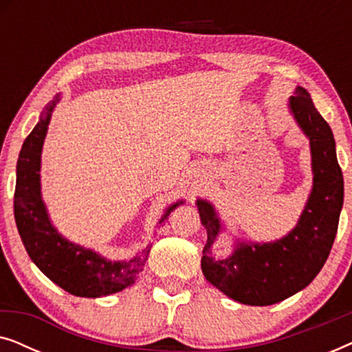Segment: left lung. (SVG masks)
I'll return each mask as SVG.
<instances>
[{"label": "left lung", "instance_id": "left-lung-1", "mask_svg": "<svg viewBox=\"0 0 352 352\" xmlns=\"http://www.w3.org/2000/svg\"><path fill=\"white\" fill-rule=\"evenodd\" d=\"M288 110L309 139L312 168L309 197L290 232L274 242L234 237L232 252L216 258L213 247L219 234L226 232V226L211 201H195L208 235L201 272L226 296L248 306L276 305L314 280L329 258L343 208V173L336 160L331 128L301 86H296L295 96L288 99Z\"/></svg>", "mask_w": 352, "mask_h": 352}]
</instances>
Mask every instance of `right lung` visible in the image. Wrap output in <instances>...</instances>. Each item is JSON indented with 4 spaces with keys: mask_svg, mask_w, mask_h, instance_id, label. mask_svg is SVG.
I'll return each mask as SVG.
<instances>
[{
    "mask_svg": "<svg viewBox=\"0 0 352 352\" xmlns=\"http://www.w3.org/2000/svg\"><path fill=\"white\" fill-rule=\"evenodd\" d=\"M59 100L60 94H56L46 105L19 153L14 192V218L17 230L32 261L62 290L81 298L113 295L138 280L151 247L129 259L112 261L94 250L70 242L52 224L46 204L43 201L40 171L43 144ZM182 204L184 200H177L168 206L158 224H165L171 211Z\"/></svg>",
    "mask_w": 352,
    "mask_h": 352,
    "instance_id": "add662e5",
    "label": "right lung"
}]
</instances>
